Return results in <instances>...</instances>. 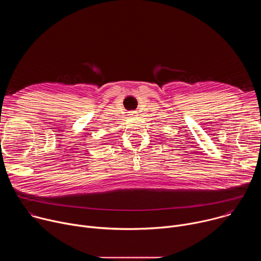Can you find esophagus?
<instances>
[{
    "label": "esophagus",
    "instance_id": "esophagus-1",
    "mask_svg": "<svg viewBox=\"0 0 261 261\" xmlns=\"http://www.w3.org/2000/svg\"><path fill=\"white\" fill-rule=\"evenodd\" d=\"M129 116H137V110L129 111Z\"/></svg>",
    "mask_w": 261,
    "mask_h": 261
}]
</instances>
